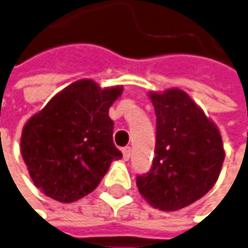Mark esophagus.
I'll use <instances>...</instances> for the list:
<instances>
[{
	"instance_id": "obj_1",
	"label": "esophagus",
	"mask_w": 248,
	"mask_h": 248,
	"mask_svg": "<svg viewBox=\"0 0 248 248\" xmlns=\"http://www.w3.org/2000/svg\"><path fill=\"white\" fill-rule=\"evenodd\" d=\"M131 147H125V148H122V154H123V160H129V157H131Z\"/></svg>"
}]
</instances>
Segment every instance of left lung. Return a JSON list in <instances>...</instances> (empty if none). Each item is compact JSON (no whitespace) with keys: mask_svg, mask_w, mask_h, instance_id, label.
<instances>
[{"mask_svg":"<svg viewBox=\"0 0 248 248\" xmlns=\"http://www.w3.org/2000/svg\"><path fill=\"white\" fill-rule=\"evenodd\" d=\"M157 119L155 157L137 176L141 196L155 209L173 212L202 199L216 184L225 150L215 123L182 90L148 94Z\"/></svg>","mask_w":248,"mask_h":248,"instance_id":"8db88e82","label":"left lung"}]
</instances>
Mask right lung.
I'll use <instances>...</instances> for the list:
<instances>
[{
  "label": "right lung",
  "mask_w": 248,
  "mask_h": 248,
  "mask_svg": "<svg viewBox=\"0 0 248 248\" xmlns=\"http://www.w3.org/2000/svg\"><path fill=\"white\" fill-rule=\"evenodd\" d=\"M123 86L80 79L52 97L23 126L20 150L33 184L60 203L93 192L122 153L113 144L108 108Z\"/></svg>",
  "instance_id": "right-lung-1"
}]
</instances>
